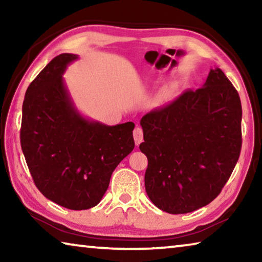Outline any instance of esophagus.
Instances as JSON below:
<instances>
[{
	"label": "esophagus",
	"mask_w": 262,
	"mask_h": 262,
	"mask_svg": "<svg viewBox=\"0 0 262 262\" xmlns=\"http://www.w3.org/2000/svg\"><path fill=\"white\" fill-rule=\"evenodd\" d=\"M134 140L136 145H139L143 141V130L140 127H136L134 129Z\"/></svg>",
	"instance_id": "esophagus-1"
}]
</instances>
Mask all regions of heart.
<instances>
[{"label": "heart", "mask_w": 262, "mask_h": 262, "mask_svg": "<svg viewBox=\"0 0 262 262\" xmlns=\"http://www.w3.org/2000/svg\"><path fill=\"white\" fill-rule=\"evenodd\" d=\"M168 97H170V92H168L167 90H164V91H161L159 94L156 96V98H155V104H156L157 106H161L163 105L164 103H166Z\"/></svg>", "instance_id": "obj_1"}]
</instances>
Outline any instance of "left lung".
<instances>
[{
    "label": "left lung",
    "mask_w": 262,
    "mask_h": 262,
    "mask_svg": "<svg viewBox=\"0 0 262 262\" xmlns=\"http://www.w3.org/2000/svg\"><path fill=\"white\" fill-rule=\"evenodd\" d=\"M140 125L145 190L155 206L187 214L221 193L241 154L242 104L220 68L210 69L200 89L145 114Z\"/></svg>",
    "instance_id": "obj_1"
}]
</instances>
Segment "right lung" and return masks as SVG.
Instances as JSON below:
<instances>
[{"label":"right lung","instance_id":"right-lung-1","mask_svg":"<svg viewBox=\"0 0 262 262\" xmlns=\"http://www.w3.org/2000/svg\"><path fill=\"white\" fill-rule=\"evenodd\" d=\"M77 59L57 55L29 85L20 144L34 184L48 200L84 210L98 205L115 167L134 149L135 125L107 126L79 112L63 78Z\"/></svg>","mask_w":262,"mask_h":262}]
</instances>
